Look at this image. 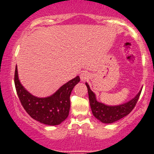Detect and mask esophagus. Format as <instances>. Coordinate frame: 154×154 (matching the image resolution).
<instances>
[{
    "label": "esophagus",
    "instance_id": "esophagus-1",
    "mask_svg": "<svg viewBox=\"0 0 154 154\" xmlns=\"http://www.w3.org/2000/svg\"><path fill=\"white\" fill-rule=\"evenodd\" d=\"M89 77H90V75H89V73H88V72H86V71H83V72H82V73L80 74L81 80L83 81L88 80Z\"/></svg>",
    "mask_w": 154,
    "mask_h": 154
}]
</instances>
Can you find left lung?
I'll return each instance as SVG.
<instances>
[{
  "label": "left lung",
  "instance_id": "8db88e82",
  "mask_svg": "<svg viewBox=\"0 0 154 154\" xmlns=\"http://www.w3.org/2000/svg\"><path fill=\"white\" fill-rule=\"evenodd\" d=\"M86 85L88 88L89 102L93 114L98 120L104 123H112L129 114L135 107L142 90L141 89L135 98L126 103L119 106H107L97 101L96 95L91 90L88 83H86Z\"/></svg>",
  "mask_w": 154,
  "mask_h": 154
}]
</instances>
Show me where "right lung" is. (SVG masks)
Masks as SVG:
<instances>
[{"label": "right lung", "mask_w": 154, "mask_h": 154, "mask_svg": "<svg viewBox=\"0 0 154 154\" xmlns=\"http://www.w3.org/2000/svg\"><path fill=\"white\" fill-rule=\"evenodd\" d=\"M80 81L79 75L60 87L54 94L46 98H38L28 92L18 79L17 66L14 83L20 103L33 119L49 126L61 123L69 114L70 96L74 86Z\"/></svg>", "instance_id": "right-lung-1"}]
</instances>
